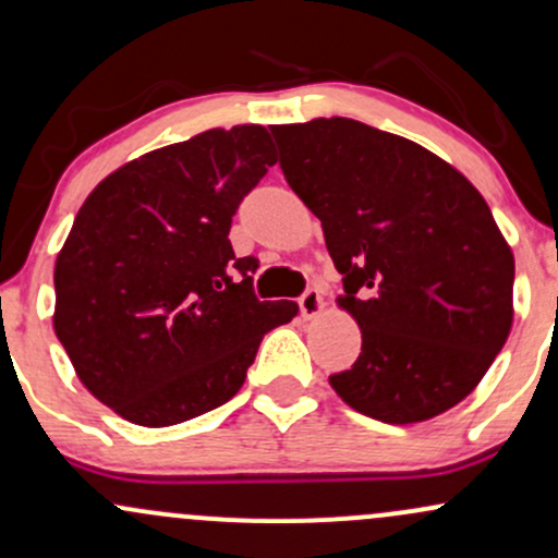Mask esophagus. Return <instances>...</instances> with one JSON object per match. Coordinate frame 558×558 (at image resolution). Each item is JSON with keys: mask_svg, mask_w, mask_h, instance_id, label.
Masks as SVG:
<instances>
[{"mask_svg": "<svg viewBox=\"0 0 558 558\" xmlns=\"http://www.w3.org/2000/svg\"><path fill=\"white\" fill-rule=\"evenodd\" d=\"M299 306H301V315L304 317H317L319 312H323L325 301H323V296H319L317 288H306V291L301 293Z\"/></svg>", "mask_w": 558, "mask_h": 558, "instance_id": "34e87169", "label": "esophagus"}]
</instances>
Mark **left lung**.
Masks as SVG:
<instances>
[{
	"label": "left lung",
	"instance_id": "left-lung-1",
	"mask_svg": "<svg viewBox=\"0 0 558 558\" xmlns=\"http://www.w3.org/2000/svg\"><path fill=\"white\" fill-rule=\"evenodd\" d=\"M288 185L323 222L362 354L330 386L412 425L475 390L509 338L514 254L480 191L425 146L360 120L270 128Z\"/></svg>",
	"mask_w": 558,
	"mask_h": 558
}]
</instances>
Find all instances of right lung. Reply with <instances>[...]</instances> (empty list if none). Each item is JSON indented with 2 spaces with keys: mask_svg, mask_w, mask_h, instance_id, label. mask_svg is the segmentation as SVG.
<instances>
[{
  "mask_svg": "<svg viewBox=\"0 0 558 558\" xmlns=\"http://www.w3.org/2000/svg\"><path fill=\"white\" fill-rule=\"evenodd\" d=\"M278 162L267 128H213L107 175L54 265V332L75 375L120 417L168 427L239 393L257 349L299 315L259 301L230 222Z\"/></svg>",
  "mask_w": 558,
  "mask_h": 558,
  "instance_id": "add662e5",
  "label": "right lung"
}]
</instances>
